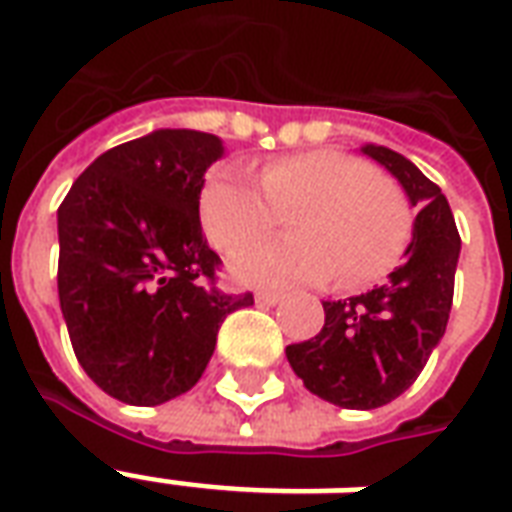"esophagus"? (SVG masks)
<instances>
[{
    "mask_svg": "<svg viewBox=\"0 0 512 512\" xmlns=\"http://www.w3.org/2000/svg\"><path fill=\"white\" fill-rule=\"evenodd\" d=\"M283 294L280 291H270V288H264V291H256V302L259 305H278Z\"/></svg>",
    "mask_w": 512,
    "mask_h": 512,
    "instance_id": "obj_1",
    "label": "esophagus"
}]
</instances>
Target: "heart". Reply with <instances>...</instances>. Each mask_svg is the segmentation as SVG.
I'll return each mask as SVG.
<instances>
[{
	"label": "heart",
	"instance_id": "b5f03b06",
	"mask_svg": "<svg viewBox=\"0 0 512 512\" xmlns=\"http://www.w3.org/2000/svg\"><path fill=\"white\" fill-rule=\"evenodd\" d=\"M256 180L237 167L210 172L199 218L218 251H234L259 240L288 215L291 237L242 248L232 275L251 286L324 283L367 286L383 278L407 251L413 237V210L394 180L375 175L359 156L337 148L288 153L267 161Z\"/></svg>",
	"mask_w": 512,
	"mask_h": 512
}]
</instances>
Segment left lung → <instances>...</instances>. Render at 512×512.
I'll use <instances>...</instances> for the list:
<instances>
[{
  "label": "left lung",
  "mask_w": 512,
  "mask_h": 512,
  "mask_svg": "<svg viewBox=\"0 0 512 512\" xmlns=\"http://www.w3.org/2000/svg\"><path fill=\"white\" fill-rule=\"evenodd\" d=\"M361 151L402 183L410 205L421 207L413 240L388 283L361 297L324 302V329L286 348L307 391L348 410L388 405L416 383L448 326L461 251L440 186L391 148L364 145Z\"/></svg>",
  "instance_id": "left-lung-1"
}]
</instances>
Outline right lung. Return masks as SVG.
<instances>
[{
	"instance_id": "1",
	"label": "right lung",
	"mask_w": 512,
	"mask_h": 512,
	"mask_svg": "<svg viewBox=\"0 0 512 512\" xmlns=\"http://www.w3.org/2000/svg\"><path fill=\"white\" fill-rule=\"evenodd\" d=\"M224 142L159 129L115 145L59 207V302L80 367L126 405L194 386L224 318L253 294L215 286L218 253L199 224L207 167Z\"/></svg>"
}]
</instances>
